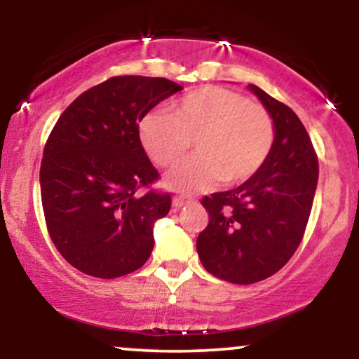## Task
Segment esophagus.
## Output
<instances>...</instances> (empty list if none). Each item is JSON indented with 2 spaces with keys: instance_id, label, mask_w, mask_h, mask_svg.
I'll return each mask as SVG.
<instances>
[{
  "instance_id": "esophagus-1",
  "label": "esophagus",
  "mask_w": 359,
  "mask_h": 359,
  "mask_svg": "<svg viewBox=\"0 0 359 359\" xmlns=\"http://www.w3.org/2000/svg\"><path fill=\"white\" fill-rule=\"evenodd\" d=\"M189 203H191V199H187V197H184V196H175L174 201H172V205H174L175 209H179V208H182V205L189 204Z\"/></svg>"
}]
</instances>
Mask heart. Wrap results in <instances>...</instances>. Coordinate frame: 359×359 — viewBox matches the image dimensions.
<instances>
[{"instance_id":"b5f03b06","label":"heart","mask_w":359,"mask_h":359,"mask_svg":"<svg viewBox=\"0 0 359 359\" xmlns=\"http://www.w3.org/2000/svg\"><path fill=\"white\" fill-rule=\"evenodd\" d=\"M143 150L158 167H172L192 145L197 155L168 175L180 191L209 189L222 180L245 182L265 165L275 145L271 114L236 90L205 86L165 111H151L138 125Z\"/></svg>"}]
</instances>
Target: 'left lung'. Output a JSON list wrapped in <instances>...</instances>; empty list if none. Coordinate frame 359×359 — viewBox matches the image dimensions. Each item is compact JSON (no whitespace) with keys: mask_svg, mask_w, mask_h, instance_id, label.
Masks as SVG:
<instances>
[{"mask_svg":"<svg viewBox=\"0 0 359 359\" xmlns=\"http://www.w3.org/2000/svg\"><path fill=\"white\" fill-rule=\"evenodd\" d=\"M275 123L273 150L240 187L203 197L209 214L197 253L214 277L238 285L262 282L299 248L314 203L319 162L306 126L287 104L250 84Z\"/></svg>","mask_w":359,"mask_h":359,"instance_id":"left-lung-1","label":"left lung"}]
</instances>
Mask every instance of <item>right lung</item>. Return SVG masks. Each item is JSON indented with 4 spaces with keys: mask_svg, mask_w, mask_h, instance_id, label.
<instances>
[{
    "mask_svg": "<svg viewBox=\"0 0 359 359\" xmlns=\"http://www.w3.org/2000/svg\"><path fill=\"white\" fill-rule=\"evenodd\" d=\"M182 90L165 77L116 76L82 93L48 135L40 191L48 234L82 273L116 278L145 265L154 222L172 197L151 189L158 170L138 137V123ZM142 188L149 192L143 196Z\"/></svg>",
    "mask_w": 359,
    "mask_h": 359,
    "instance_id": "obj_1",
    "label": "right lung"
}]
</instances>
